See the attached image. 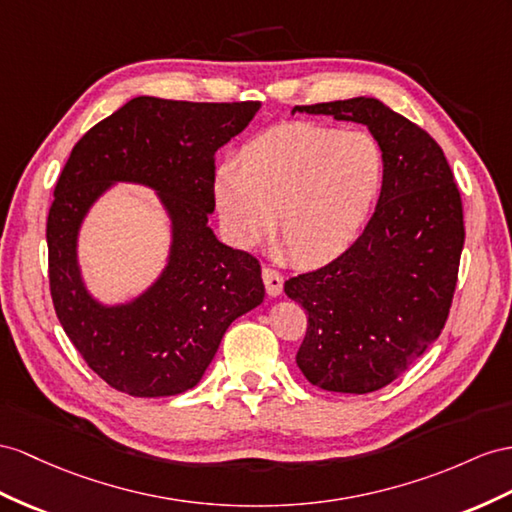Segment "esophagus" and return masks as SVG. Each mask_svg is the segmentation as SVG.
<instances>
[{
	"instance_id": "obj_1",
	"label": "esophagus",
	"mask_w": 512,
	"mask_h": 512,
	"mask_svg": "<svg viewBox=\"0 0 512 512\" xmlns=\"http://www.w3.org/2000/svg\"><path fill=\"white\" fill-rule=\"evenodd\" d=\"M261 277H264L266 283V292L270 298H277L283 292V277L274 270V268H264L261 270Z\"/></svg>"
}]
</instances>
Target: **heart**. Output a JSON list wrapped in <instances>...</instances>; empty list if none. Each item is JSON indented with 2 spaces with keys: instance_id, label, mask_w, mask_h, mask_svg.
Wrapping results in <instances>:
<instances>
[{
  "instance_id": "obj_1",
  "label": "heart",
  "mask_w": 512,
  "mask_h": 512,
  "mask_svg": "<svg viewBox=\"0 0 512 512\" xmlns=\"http://www.w3.org/2000/svg\"><path fill=\"white\" fill-rule=\"evenodd\" d=\"M387 162L365 129L285 123L248 140L240 166L214 173L229 238L253 248L277 227L300 261L335 259L357 242L383 192Z\"/></svg>"
}]
</instances>
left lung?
I'll return each mask as SVG.
<instances>
[{
  "label": "left lung",
  "mask_w": 512,
  "mask_h": 512,
  "mask_svg": "<svg viewBox=\"0 0 512 512\" xmlns=\"http://www.w3.org/2000/svg\"><path fill=\"white\" fill-rule=\"evenodd\" d=\"M294 112L355 121L381 142L387 173L376 212L344 255L285 281L307 311L296 363L311 385L370 393L439 337L465 244L463 205L439 144L383 101L355 97Z\"/></svg>",
  "instance_id": "8db88e82"
}]
</instances>
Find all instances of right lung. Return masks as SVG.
Listing matches in <instances>:
<instances>
[{
    "label": "right lung",
    "instance_id": "add662e5",
    "mask_svg": "<svg viewBox=\"0 0 512 512\" xmlns=\"http://www.w3.org/2000/svg\"><path fill=\"white\" fill-rule=\"evenodd\" d=\"M259 106L136 97L73 147L47 218L49 287L64 333L110 387L138 398L192 389L231 322L264 303L259 261L222 244L207 222L214 155ZM116 182L156 192L171 244L148 290L110 306L87 290L76 244L89 209Z\"/></svg>",
    "mask_w": 512,
    "mask_h": 512
}]
</instances>
